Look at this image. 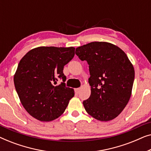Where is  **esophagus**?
I'll use <instances>...</instances> for the list:
<instances>
[{
  "instance_id": "obj_1",
  "label": "esophagus",
  "mask_w": 151,
  "mask_h": 151,
  "mask_svg": "<svg viewBox=\"0 0 151 151\" xmlns=\"http://www.w3.org/2000/svg\"><path fill=\"white\" fill-rule=\"evenodd\" d=\"M80 91V88H75V93L76 94H78Z\"/></svg>"
}]
</instances>
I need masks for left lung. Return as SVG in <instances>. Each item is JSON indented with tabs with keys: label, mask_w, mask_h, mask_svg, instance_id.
<instances>
[{
	"label": "left lung",
	"mask_w": 151,
	"mask_h": 151,
	"mask_svg": "<svg viewBox=\"0 0 151 151\" xmlns=\"http://www.w3.org/2000/svg\"><path fill=\"white\" fill-rule=\"evenodd\" d=\"M76 54L89 65L91 96L83 101L86 112L100 121L117 117L131 98L135 71L127 55L118 47L92 42L77 47Z\"/></svg>",
	"instance_id": "8db88e82"
}]
</instances>
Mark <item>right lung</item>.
<instances>
[{
  "mask_svg": "<svg viewBox=\"0 0 151 151\" xmlns=\"http://www.w3.org/2000/svg\"><path fill=\"white\" fill-rule=\"evenodd\" d=\"M74 55L73 47H40L20 60L14 85L22 106L34 118L52 121L65 112L74 91L66 86L63 69ZM59 79L63 82L56 86Z\"/></svg>",
  "mask_w": 151,
  "mask_h": 151,
  "instance_id": "1",
  "label": "right lung"
}]
</instances>
